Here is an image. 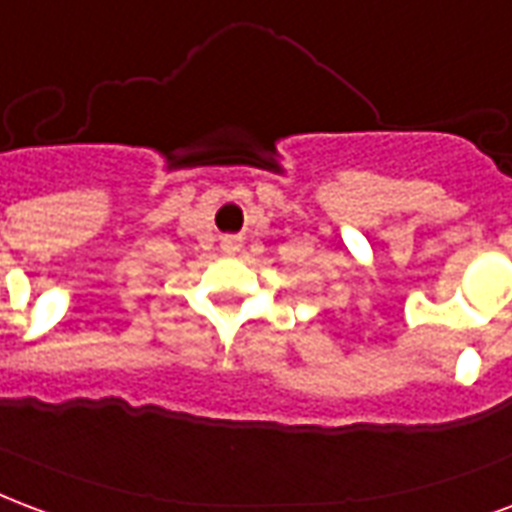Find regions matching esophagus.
Listing matches in <instances>:
<instances>
[{
  "label": "esophagus",
  "mask_w": 512,
  "mask_h": 512,
  "mask_svg": "<svg viewBox=\"0 0 512 512\" xmlns=\"http://www.w3.org/2000/svg\"><path fill=\"white\" fill-rule=\"evenodd\" d=\"M222 249H225L227 255H236L238 249H241V241H238L236 236H227V238H222Z\"/></svg>",
  "instance_id": "obj_1"
}]
</instances>
